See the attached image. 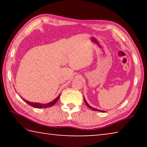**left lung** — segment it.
<instances>
[{
    "label": "left lung",
    "instance_id": "left-lung-1",
    "mask_svg": "<svg viewBox=\"0 0 147 147\" xmlns=\"http://www.w3.org/2000/svg\"><path fill=\"white\" fill-rule=\"evenodd\" d=\"M84 102H85V103L86 104V105L88 106L89 108H91L92 110H94V111H102V112H106L105 111H102V110H100V109H96V108H93V107H91V106H89V104L87 102H86V99H85V98H84Z\"/></svg>",
    "mask_w": 147,
    "mask_h": 147
}]
</instances>
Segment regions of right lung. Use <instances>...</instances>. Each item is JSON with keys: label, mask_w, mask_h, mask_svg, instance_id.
I'll return each mask as SVG.
<instances>
[{"label": "right lung", "mask_w": 147, "mask_h": 147, "mask_svg": "<svg viewBox=\"0 0 147 147\" xmlns=\"http://www.w3.org/2000/svg\"><path fill=\"white\" fill-rule=\"evenodd\" d=\"M60 94H59L58 97L56 98L53 101H51V102H49V103H47V104L32 102L26 100H25V99H23H23L24 101H25L27 104H29L30 106H31L32 107H34V108H49V107H51V106H53V105H54V104H55L57 102V101L58 100L59 96H60Z\"/></svg>", "instance_id": "1"}]
</instances>
